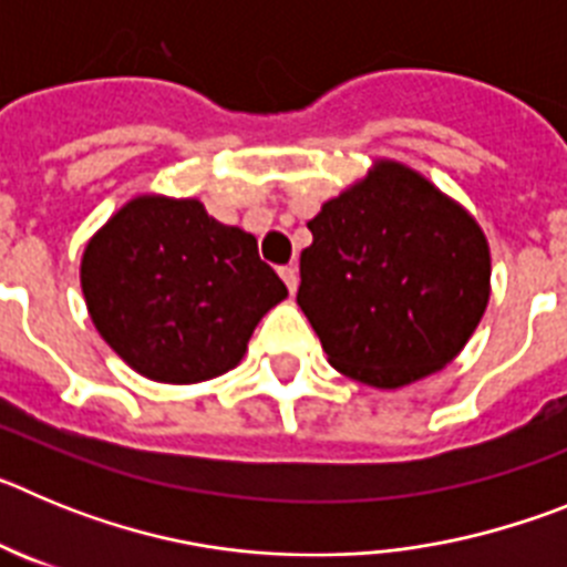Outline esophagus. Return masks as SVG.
Wrapping results in <instances>:
<instances>
[{"label":"esophagus","instance_id":"34e87169","mask_svg":"<svg viewBox=\"0 0 567 567\" xmlns=\"http://www.w3.org/2000/svg\"><path fill=\"white\" fill-rule=\"evenodd\" d=\"M280 278H284V284H287L289 292L295 295V289H298V269H295V267H280Z\"/></svg>","mask_w":567,"mask_h":567}]
</instances>
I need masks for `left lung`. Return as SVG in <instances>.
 I'll return each mask as SVG.
<instances>
[{"mask_svg": "<svg viewBox=\"0 0 567 567\" xmlns=\"http://www.w3.org/2000/svg\"><path fill=\"white\" fill-rule=\"evenodd\" d=\"M307 227L298 307L338 372L400 389L463 352L488 307V240L425 175L380 158Z\"/></svg>", "mask_w": 567, "mask_h": 567, "instance_id": "8db88e82", "label": "left lung"}]
</instances>
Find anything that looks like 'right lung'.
Segmentation results:
<instances>
[{
  "label": "right lung",
  "mask_w": 567,
  "mask_h": 567,
  "mask_svg": "<svg viewBox=\"0 0 567 567\" xmlns=\"http://www.w3.org/2000/svg\"><path fill=\"white\" fill-rule=\"evenodd\" d=\"M82 292L110 349L175 385L235 369L258 320L287 298L255 235L167 195H135L87 240Z\"/></svg>",
  "instance_id": "1"
}]
</instances>
